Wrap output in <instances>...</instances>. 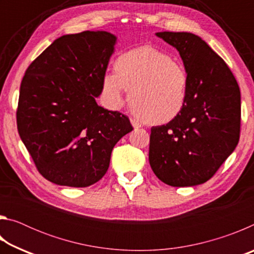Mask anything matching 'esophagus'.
Here are the masks:
<instances>
[{"label": "esophagus", "instance_id": "obj_1", "mask_svg": "<svg viewBox=\"0 0 254 254\" xmlns=\"http://www.w3.org/2000/svg\"><path fill=\"white\" fill-rule=\"evenodd\" d=\"M130 121H131L132 127H134V128H139V127H141V123H140V122H137L136 120H134V119H131Z\"/></svg>", "mask_w": 254, "mask_h": 254}]
</instances>
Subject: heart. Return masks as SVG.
Returning <instances> with one entry per match:
<instances>
[{"label": "heart", "instance_id": "heart-1", "mask_svg": "<svg viewBox=\"0 0 254 254\" xmlns=\"http://www.w3.org/2000/svg\"><path fill=\"white\" fill-rule=\"evenodd\" d=\"M115 72L102 79V96L107 105L119 110L128 100L149 124L175 120L186 105L189 76L182 63L153 47H140L119 56Z\"/></svg>", "mask_w": 254, "mask_h": 254}]
</instances>
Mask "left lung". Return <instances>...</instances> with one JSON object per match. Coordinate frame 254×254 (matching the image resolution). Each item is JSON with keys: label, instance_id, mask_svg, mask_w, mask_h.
<instances>
[{"label": "left lung", "instance_id": "left-lung-1", "mask_svg": "<svg viewBox=\"0 0 254 254\" xmlns=\"http://www.w3.org/2000/svg\"><path fill=\"white\" fill-rule=\"evenodd\" d=\"M178 50L189 76L186 105L166 126L152 127L149 162L169 186L190 187L207 182L240 139L241 94L224 60L190 32H157Z\"/></svg>", "mask_w": 254, "mask_h": 254}]
</instances>
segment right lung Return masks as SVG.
<instances>
[{"label": "right lung", "mask_w": 254, "mask_h": 254, "mask_svg": "<svg viewBox=\"0 0 254 254\" xmlns=\"http://www.w3.org/2000/svg\"><path fill=\"white\" fill-rule=\"evenodd\" d=\"M117 42L106 31L66 34L25 71L18 131L37 169L51 183H97L109 169L114 145L133 130L127 115L96 103Z\"/></svg>", "instance_id": "add662e5"}]
</instances>
